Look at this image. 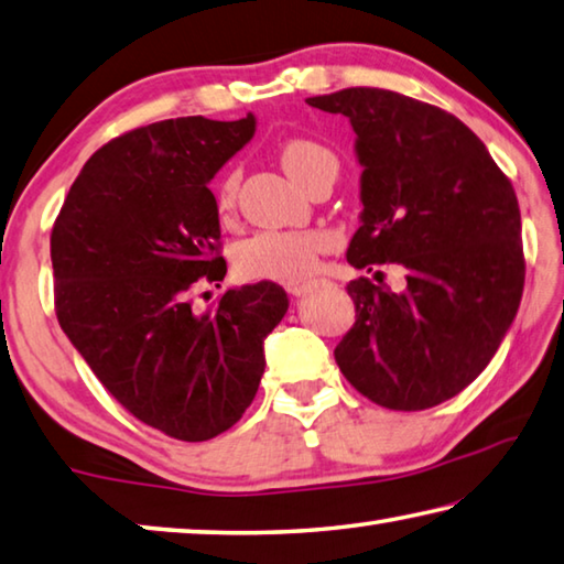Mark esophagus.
Instances as JSON below:
<instances>
[{"instance_id": "esophagus-1", "label": "esophagus", "mask_w": 564, "mask_h": 564, "mask_svg": "<svg viewBox=\"0 0 564 564\" xmlns=\"http://www.w3.org/2000/svg\"><path fill=\"white\" fill-rule=\"evenodd\" d=\"M317 284L314 282H307V284H292V288H288V292L292 294V297H304V294H310Z\"/></svg>"}]
</instances>
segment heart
Returning a JSON list of instances; mask_svg holds the SVG:
<instances>
[{"mask_svg":"<svg viewBox=\"0 0 564 564\" xmlns=\"http://www.w3.org/2000/svg\"><path fill=\"white\" fill-rule=\"evenodd\" d=\"M280 163L300 187L307 185L322 171L337 173V158L317 141L294 138L280 151ZM237 173H225L215 185V205L227 213L235 203ZM329 247V237L319 230H288V232H260L245 240L235 250L237 272L250 280L274 282H302L317 270L319 254Z\"/></svg>","mask_w":564,"mask_h":564,"instance_id":"1","label":"heart"}]
</instances>
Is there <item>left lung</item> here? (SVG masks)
<instances>
[{
	"label": "left lung",
	"instance_id": "8db88e82",
	"mask_svg": "<svg viewBox=\"0 0 564 564\" xmlns=\"http://www.w3.org/2000/svg\"><path fill=\"white\" fill-rule=\"evenodd\" d=\"M307 104L347 116L357 133L364 210L347 262L403 270L399 292L367 276L347 284L357 322L334 359L383 409L438 406L488 367L518 314L516 191L480 138L436 106L361 86Z\"/></svg>",
	"mask_w": 564,
	"mask_h": 564
}]
</instances>
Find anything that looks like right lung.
Masks as SVG:
<instances>
[{
    "mask_svg": "<svg viewBox=\"0 0 564 564\" xmlns=\"http://www.w3.org/2000/svg\"><path fill=\"white\" fill-rule=\"evenodd\" d=\"M254 116L167 118L88 158L52 230L56 317L108 393L177 441L242 419L264 339L288 314L280 284L227 290L197 314L187 292L220 282V217L207 183L250 143Z\"/></svg>",
    "mask_w": 564,
    "mask_h": 564,
    "instance_id": "add662e5",
    "label": "right lung"
}]
</instances>
